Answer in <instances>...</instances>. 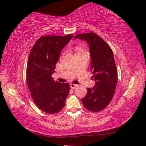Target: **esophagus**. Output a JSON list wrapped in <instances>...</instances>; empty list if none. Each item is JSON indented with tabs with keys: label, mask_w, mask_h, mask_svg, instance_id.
Returning <instances> with one entry per match:
<instances>
[{
	"label": "esophagus",
	"mask_w": 146,
	"mask_h": 146,
	"mask_svg": "<svg viewBox=\"0 0 146 146\" xmlns=\"http://www.w3.org/2000/svg\"><path fill=\"white\" fill-rule=\"evenodd\" d=\"M77 86H78L76 84H70V87H71V89H75V88L77 87Z\"/></svg>",
	"instance_id": "34e87169"
}]
</instances>
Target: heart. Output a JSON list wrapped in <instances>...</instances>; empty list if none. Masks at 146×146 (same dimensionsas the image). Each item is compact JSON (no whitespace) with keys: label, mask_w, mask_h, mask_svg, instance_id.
Masks as SVG:
<instances>
[{"label":"heart","mask_w":146,"mask_h":146,"mask_svg":"<svg viewBox=\"0 0 146 146\" xmlns=\"http://www.w3.org/2000/svg\"><path fill=\"white\" fill-rule=\"evenodd\" d=\"M76 52H77V51H82V48H81L80 46H78V47H76Z\"/></svg>","instance_id":"obj_1"}]
</instances>
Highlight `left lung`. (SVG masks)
I'll return each mask as SVG.
<instances>
[{"label": "left lung", "instance_id": "8db88e82", "mask_svg": "<svg viewBox=\"0 0 146 146\" xmlns=\"http://www.w3.org/2000/svg\"><path fill=\"white\" fill-rule=\"evenodd\" d=\"M76 38L85 40L89 44L92 78L96 81L93 88H88L82 102L90 111H100L110 104L117 86V68L113 52L103 38L93 32L78 34Z\"/></svg>", "mask_w": 146, "mask_h": 146}]
</instances>
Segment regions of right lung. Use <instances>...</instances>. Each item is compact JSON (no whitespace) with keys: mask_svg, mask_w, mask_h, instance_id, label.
<instances>
[{"mask_svg":"<svg viewBox=\"0 0 146 146\" xmlns=\"http://www.w3.org/2000/svg\"><path fill=\"white\" fill-rule=\"evenodd\" d=\"M73 35H46L39 38L29 53L26 68V81L35 104L42 111L54 114L62 110L70 93L68 83L53 80L55 65L61 51Z\"/></svg>","mask_w":146,"mask_h":146,"instance_id":"add662e5","label":"right lung"}]
</instances>
